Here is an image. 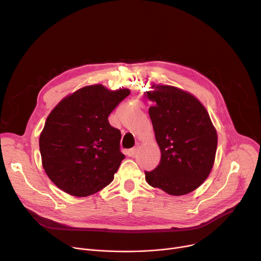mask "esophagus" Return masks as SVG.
<instances>
[{
    "mask_svg": "<svg viewBox=\"0 0 261 261\" xmlns=\"http://www.w3.org/2000/svg\"><path fill=\"white\" fill-rule=\"evenodd\" d=\"M136 152H138V147H134V148H131V149L128 150L127 154H128L129 156H134V155L136 154Z\"/></svg>",
    "mask_w": 261,
    "mask_h": 261,
    "instance_id": "esophagus-1",
    "label": "esophagus"
}]
</instances>
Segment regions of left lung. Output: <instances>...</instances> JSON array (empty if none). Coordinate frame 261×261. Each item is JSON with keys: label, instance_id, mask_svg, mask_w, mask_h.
<instances>
[{"label": "left lung", "instance_id": "8db88e82", "mask_svg": "<svg viewBox=\"0 0 261 261\" xmlns=\"http://www.w3.org/2000/svg\"><path fill=\"white\" fill-rule=\"evenodd\" d=\"M151 89L147 92L153 102L149 116L161 161L155 169L145 171L146 181L168 195L183 196L210 175L217 151V131L206 109L194 95L171 86L152 85Z\"/></svg>", "mask_w": 261, "mask_h": 261}]
</instances>
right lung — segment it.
<instances>
[{
    "mask_svg": "<svg viewBox=\"0 0 261 261\" xmlns=\"http://www.w3.org/2000/svg\"><path fill=\"white\" fill-rule=\"evenodd\" d=\"M129 94V89L88 86L51 110L39 147L47 176L64 193L87 197L113 181L125 155L119 150L121 133L108 116Z\"/></svg>",
    "mask_w": 261,
    "mask_h": 261,
    "instance_id": "1",
    "label": "right lung"
}]
</instances>
